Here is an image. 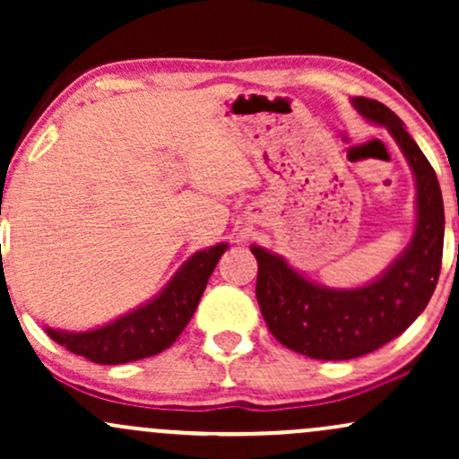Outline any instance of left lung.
<instances>
[{"label": "left lung", "instance_id": "8db88e82", "mask_svg": "<svg viewBox=\"0 0 459 459\" xmlns=\"http://www.w3.org/2000/svg\"><path fill=\"white\" fill-rule=\"evenodd\" d=\"M351 103L368 123L388 129L412 168V241L382 276L356 289L321 287L282 256L261 246L250 247L259 263L256 299L267 328L284 347L317 360H351L402 334L428 307L442 265L445 207L434 168L386 105L365 97Z\"/></svg>", "mask_w": 459, "mask_h": 459}]
</instances>
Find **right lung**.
<instances>
[{
	"instance_id": "1",
	"label": "right lung",
	"mask_w": 459,
	"mask_h": 459,
	"mask_svg": "<svg viewBox=\"0 0 459 459\" xmlns=\"http://www.w3.org/2000/svg\"><path fill=\"white\" fill-rule=\"evenodd\" d=\"M226 247L229 244H215L192 255L155 298L101 328L86 332L47 328V334L73 354L99 365H123L160 354L186 330Z\"/></svg>"
}]
</instances>
